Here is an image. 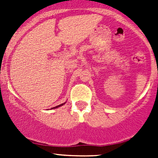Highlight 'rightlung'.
<instances>
[{
  "instance_id": "add662e5",
  "label": "right lung",
  "mask_w": 158,
  "mask_h": 158,
  "mask_svg": "<svg viewBox=\"0 0 158 158\" xmlns=\"http://www.w3.org/2000/svg\"><path fill=\"white\" fill-rule=\"evenodd\" d=\"M65 103H63V104H61V105H59V106H56V107H53V108H52V109H56V108H58V107H60V106H63V105H64Z\"/></svg>"
}]
</instances>
